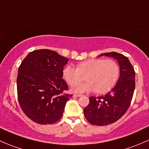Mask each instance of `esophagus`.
<instances>
[{
  "label": "esophagus",
  "mask_w": 149,
  "mask_h": 149,
  "mask_svg": "<svg viewBox=\"0 0 149 149\" xmlns=\"http://www.w3.org/2000/svg\"><path fill=\"white\" fill-rule=\"evenodd\" d=\"M81 95H80V94H74V95H73V97H80Z\"/></svg>",
  "instance_id": "esophagus-1"
}]
</instances>
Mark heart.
I'll return each instance as SVG.
<instances>
[{
    "mask_svg": "<svg viewBox=\"0 0 149 149\" xmlns=\"http://www.w3.org/2000/svg\"><path fill=\"white\" fill-rule=\"evenodd\" d=\"M119 74V64L111 59H87L77 64V68L69 64L62 70V77L70 86L77 85L84 76L85 82L72 89L78 93L93 90L97 94L107 93L116 85Z\"/></svg>",
    "mask_w": 149,
    "mask_h": 149,
    "instance_id": "heart-1",
    "label": "heart"
}]
</instances>
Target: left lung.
Here are the masks:
<instances>
[{
    "instance_id": "8db88e82",
    "label": "left lung",
    "mask_w": 149,
    "mask_h": 149,
    "mask_svg": "<svg viewBox=\"0 0 149 149\" xmlns=\"http://www.w3.org/2000/svg\"><path fill=\"white\" fill-rule=\"evenodd\" d=\"M110 56L120 66V77L116 86L105 95L90 97L84 114L90 123L108 125L116 122L125 113L131 104L135 90V71L128 57L117 52L102 54Z\"/></svg>"
}]
</instances>
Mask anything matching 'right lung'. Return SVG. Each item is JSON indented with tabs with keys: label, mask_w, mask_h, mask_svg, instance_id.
I'll use <instances>...</instances> for the list:
<instances>
[{
	"label": "right lung",
	"mask_w": 149,
	"mask_h": 149,
	"mask_svg": "<svg viewBox=\"0 0 149 149\" xmlns=\"http://www.w3.org/2000/svg\"><path fill=\"white\" fill-rule=\"evenodd\" d=\"M69 59L49 49L29 54L18 68L17 93L26 116L42 125L54 123L62 116L66 103L72 95L62 79V70Z\"/></svg>",
	"instance_id": "1"
}]
</instances>
